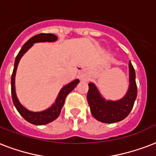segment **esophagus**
I'll list each match as a JSON object with an SVG mask.
<instances>
[{
  "label": "esophagus",
  "instance_id": "esophagus-1",
  "mask_svg": "<svg viewBox=\"0 0 156 156\" xmlns=\"http://www.w3.org/2000/svg\"><path fill=\"white\" fill-rule=\"evenodd\" d=\"M78 77H79L81 80L83 81H87L89 79V74L87 72H85L84 70L78 73Z\"/></svg>",
  "mask_w": 156,
  "mask_h": 156
}]
</instances>
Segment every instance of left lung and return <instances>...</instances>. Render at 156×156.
I'll return each mask as SVG.
<instances>
[{"mask_svg": "<svg viewBox=\"0 0 156 156\" xmlns=\"http://www.w3.org/2000/svg\"><path fill=\"white\" fill-rule=\"evenodd\" d=\"M129 67V87L125 96L118 101L105 100L93 83H88L87 99L91 115L100 122L113 123L124 119L131 112L137 95L136 73L131 61Z\"/></svg>", "mask_w": 156, "mask_h": 156, "instance_id": "1", "label": "left lung"}]
</instances>
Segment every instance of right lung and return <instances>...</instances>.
<instances>
[{
  "instance_id": "right-lung-1",
  "label": "right lung",
  "mask_w": 156,
  "mask_h": 156,
  "mask_svg": "<svg viewBox=\"0 0 156 156\" xmlns=\"http://www.w3.org/2000/svg\"><path fill=\"white\" fill-rule=\"evenodd\" d=\"M58 37L57 36L51 34V33H40L37 35L34 36L33 37H31L27 42H26L17 55V56L15 58V66H14V70L11 76V95L13 103L15 105V108L17 109L18 112L20 113V115L22 116L25 120H27L29 123L35 124V125H44L47 123H51L55 119L58 118L59 115L62 107L65 104V98L67 97V95L69 92L73 91L75 88L79 83L78 79H75L73 82L68 83L67 85H65L61 88L59 91L56 99L55 101V103L51 105V106L49 107L48 109L45 110L40 111V112H33L30 111L28 109H26L25 107L23 106L21 103L18 99L16 91H15V74H16V70H17L18 65L20 63V60L21 59L22 56L30 49L31 47L33 46V44L37 42H54L57 41Z\"/></svg>"
}]
</instances>
